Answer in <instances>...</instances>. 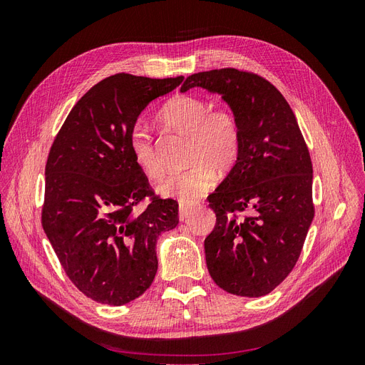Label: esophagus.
<instances>
[{"label": "esophagus", "mask_w": 365, "mask_h": 365, "mask_svg": "<svg viewBox=\"0 0 365 365\" xmlns=\"http://www.w3.org/2000/svg\"><path fill=\"white\" fill-rule=\"evenodd\" d=\"M192 212H193L192 208L180 205V220H182V222H185V220L192 216Z\"/></svg>", "instance_id": "1"}]
</instances>
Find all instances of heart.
<instances>
[{
  "instance_id": "1",
  "label": "heart",
  "mask_w": 365,
  "mask_h": 365,
  "mask_svg": "<svg viewBox=\"0 0 365 365\" xmlns=\"http://www.w3.org/2000/svg\"><path fill=\"white\" fill-rule=\"evenodd\" d=\"M160 121L165 128L189 135L187 161L192 165L184 172L165 176L158 184V192L182 205H192L215 187V170L225 173L239 161L242 152L239 120L227 106H213L205 97L187 94L165 103ZM128 149L137 168L148 178H161L164 170L155 141L148 126L140 121L129 130Z\"/></svg>"
}]
</instances>
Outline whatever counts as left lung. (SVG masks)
I'll list each match as a JSON object with an SVG mask.
<instances>
[{"instance_id": "8db88e82", "label": "left lung", "mask_w": 365, "mask_h": 365, "mask_svg": "<svg viewBox=\"0 0 365 365\" xmlns=\"http://www.w3.org/2000/svg\"><path fill=\"white\" fill-rule=\"evenodd\" d=\"M222 94L242 132L239 161L208 205L215 230L205 262L215 283L240 297H262L288 277L315 215L312 161L289 103L264 77L219 68L192 74L181 91Z\"/></svg>"}]
</instances>
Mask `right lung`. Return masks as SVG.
I'll list each match as a JSON object with an SVG mask.
<instances>
[{"mask_svg": "<svg viewBox=\"0 0 365 365\" xmlns=\"http://www.w3.org/2000/svg\"><path fill=\"white\" fill-rule=\"evenodd\" d=\"M182 79L109 76L73 106L51 145L42 228L68 279L97 303L121 306L145 294L158 269L157 239L180 222L178 202L152 190L128 135L149 102Z\"/></svg>", "mask_w": 365, "mask_h": 365, "instance_id": "1", "label": "right lung"}]
</instances>
